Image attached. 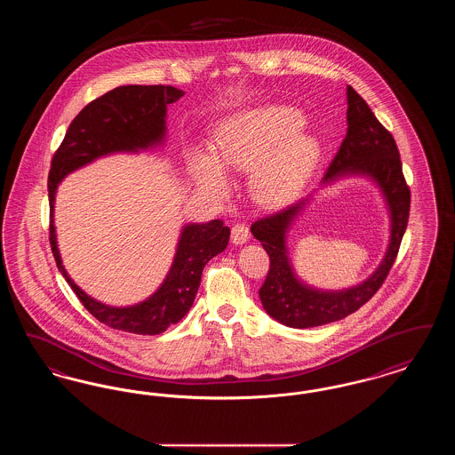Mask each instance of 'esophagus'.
<instances>
[{
  "mask_svg": "<svg viewBox=\"0 0 455 455\" xmlns=\"http://www.w3.org/2000/svg\"><path fill=\"white\" fill-rule=\"evenodd\" d=\"M249 235H251V232H249V227H247V225L237 223V225L232 227V242H234L235 245L245 243V242L249 240Z\"/></svg>",
  "mask_w": 455,
  "mask_h": 455,
  "instance_id": "1",
  "label": "esophagus"
}]
</instances>
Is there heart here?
Here are the masks:
<instances>
[{
  "label": "heart",
  "instance_id": "obj_1",
  "mask_svg": "<svg viewBox=\"0 0 455 455\" xmlns=\"http://www.w3.org/2000/svg\"><path fill=\"white\" fill-rule=\"evenodd\" d=\"M302 114L291 108H247L223 119L215 134V152L193 147L188 152L196 186L227 197L232 172L251 171L252 193L264 204H278L297 195L321 158L315 136L300 132Z\"/></svg>",
  "mask_w": 455,
  "mask_h": 455
}]
</instances>
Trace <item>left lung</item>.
<instances>
[{"label": "left lung", "mask_w": 455, "mask_h": 455, "mask_svg": "<svg viewBox=\"0 0 455 455\" xmlns=\"http://www.w3.org/2000/svg\"><path fill=\"white\" fill-rule=\"evenodd\" d=\"M347 138L331 162L321 188L353 175L371 180L389 212V245L379 267L367 280L343 290H321L299 278L286 245L291 225L305 212L315 191L284 210L254 221L251 232L271 260L266 282L260 286V303L275 321L295 329L341 321L367 303L389 275L408 227L411 196L395 141L351 87L347 88Z\"/></svg>", "instance_id": "8db88e82"}]
</instances>
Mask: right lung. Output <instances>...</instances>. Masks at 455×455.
<instances>
[{
	"label": "right lung",
	"instance_id": "obj_1",
	"mask_svg": "<svg viewBox=\"0 0 455 455\" xmlns=\"http://www.w3.org/2000/svg\"><path fill=\"white\" fill-rule=\"evenodd\" d=\"M184 95L165 85H123L90 102L71 121L65 140L54 153L49 172V240L58 269L88 312L112 329L155 336L177 324L193 307L206 262L228 245L230 228L221 220L188 223L177 240L171 269L164 282L143 302L116 307L99 302L71 280L63 266L54 227L58 186L88 164L114 153H140L165 143L167 106Z\"/></svg>",
	"mask_w": 455,
	"mask_h": 455
}]
</instances>
